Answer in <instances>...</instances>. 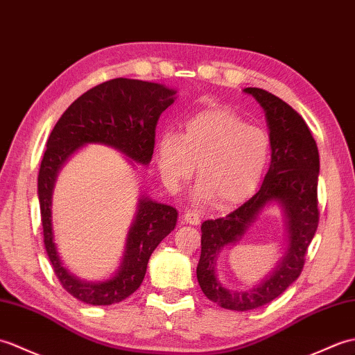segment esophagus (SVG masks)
<instances>
[{"instance_id":"esophagus-1","label":"esophagus","mask_w":355,"mask_h":355,"mask_svg":"<svg viewBox=\"0 0 355 355\" xmlns=\"http://www.w3.org/2000/svg\"><path fill=\"white\" fill-rule=\"evenodd\" d=\"M184 220L187 223L190 225H199L200 223V212L198 211H193V209H188L185 214H184Z\"/></svg>"}]
</instances>
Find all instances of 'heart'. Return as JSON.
I'll return each mask as SVG.
<instances>
[{
  "label": "heart",
  "mask_w": 355,
  "mask_h": 355,
  "mask_svg": "<svg viewBox=\"0 0 355 355\" xmlns=\"http://www.w3.org/2000/svg\"><path fill=\"white\" fill-rule=\"evenodd\" d=\"M272 138L230 109L216 107L188 118L182 135L165 132L157 143L161 178L178 191L196 171L200 200L216 199L217 208H231L257 191L269 167Z\"/></svg>",
  "instance_id": "1"
}]
</instances>
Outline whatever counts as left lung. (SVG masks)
I'll return each instance as SVG.
<instances>
[{
	"mask_svg": "<svg viewBox=\"0 0 355 355\" xmlns=\"http://www.w3.org/2000/svg\"><path fill=\"white\" fill-rule=\"evenodd\" d=\"M266 112L272 138V161L255 196L226 217L202 223L198 281L209 301L222 309L248 311L272 302L301 275L305 254L319 225V152L309 125L293 107L259 88H246ZM278 202L288 218L286 255L262 284L246 292L225 289L216 279L215 259L227 243L236 242L266 206Z\"/></svg>",
	"mask_w": 355,
	"mask_h": 355,
	"instance_id": "left-lung-1",
	"label": "left lung"
}]
</instances>
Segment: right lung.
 I'll return each mask as SVG.
<instances>
[{
    "label": "right lung",
    "instance_id": "add662e5",
    "mask_svg": "<svg viewBox=\"0 0 355 355\" xmlns=\"http://www.w3.org/2000/svg\"><path fill=\"white\" fill-rule=\"evenodd\" d=\"M175 89L159 83L112 78L73 101L50 133L37 175L44 244L62 287L78 301L111 305L138 290L152 252L175 230L178 211L143 196L118 272L106 281L78 279L62 264L53 237L51 196L58 173L68 157L86 144L111 146L132 161L147 165L152 161L157 120L175 101Z\"/></svg>",
    "mask_w": 355,
    "mask_h": 355
}]
</instances>
